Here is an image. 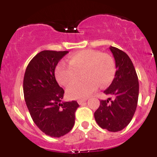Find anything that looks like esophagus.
Returning a JSON list of instances; mask_svg holds the SVG:
<instances>
[{"mask_svg":"<svg viewBox=\"0 0 157 157\" xmlns=\"http://www.w3.org/2000/svg\"><path fill=\"white\" fill-rule=\"evenodd\" d=\"M86 98H83V99L78 100V103L79 104V105H82V104L84 103V102H86Z\"/></svg>","mask_w":157,"mask_h":157,"instance_id":"obj_1","label":"esophagus"}]
</instances>
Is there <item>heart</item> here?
Masks as SVG:
<instances>
[{"instance_id":"heart-1","label":"heart","mask_w":157,"mask_h":157,"mask_svg":"<svg viewBox=\"0 0 157 157\" xmlns=\"http://www.w3.org/2000/svg\"><path fill=\"white\" fill-rule=\"evenodd\" d=\"M82 74L83 79L74 83ZM56 80L63 86H68L67 95L71 99L84 98L98 89L109 85L116 75V63L111 55L94 49L75 52L69 63L59 62L55 71Z\"/></svg>"}]
</instances>
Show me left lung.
<instances>
[{"instance_id": "1", "label": "left lung", "mask_w": 157, "mask_h": 157, "mask_svg": "<svg viewBox=\"0 0 157 157\" xmlns=\"http://www.w3.org/2000/svg\"><path fill=\"white\" fill-rule=\"evenodd\" d=\"M116 61V71L112 84L104 91L113 99L101 100L94 112L96 122L102 129L117 132L128 125L138 105L139 83L135 68L126 52L110 46Z\"/></svg>"}]
</instances>
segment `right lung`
I'll return each mask as SVG.
<instances>
[{
    "label": "right lung",
    "instance_id": "right-lung-1",
    "mask_svg": "<svg viewBox=\"0 0 157 157\" xmlns=\"http://www.w3.org/2000/svg\"><path fill=\"white\" fill-rule=\"evenodd\" d=\"M67 51L44 50L27 65L23 94L32 120L46 135L59 138L75 124L77 101L62 102L64 90L55 78V68Z\"/></svg>",
    "mask_w": 157,
    "mask_h": 157
}]
</instances>
